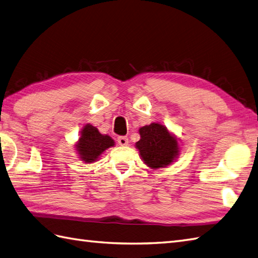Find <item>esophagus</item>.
Here are the masks:
<instances>
[{
  "mask_svg": "<svg viewBox=\"0 0 258 258\" xmlns=\"http://www.w3.org/2000/svg\"><path fill=\"white\" fill-rule=\"evenodd\" d=\"M117 141H118V144H119L120 146H127L128 142H129L128 138H127V137H125V136H120V137H118Z\"/></svg>",
  "mask_w": 258,
  "mask_h": 258,
  "instance_id": "esophagus-1",
  "label": "esophagus"
}]
</instances>
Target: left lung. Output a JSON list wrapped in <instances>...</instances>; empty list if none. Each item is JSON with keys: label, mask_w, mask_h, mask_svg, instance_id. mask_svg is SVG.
Masks as SVG:
<instances>
[{"label": "left lung", "mask_w": 258, "mask_h": 258, "mask_svg": "<svg viewBox=\"0 0 258 258\" xmlns=\"http://www.w3.org/2000/svg\"><path fill=\"white\" fill-rule=\"evenodd\" d=\"M141 139L136 147L144 162L152 169L164 168L179 154V145L168 129L160 123H151L140 128Z\"/></svg>", "instance_id": "8db88e82"}]
</instances>
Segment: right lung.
<instances>
[{
  "mask_svg": "<svg viewBox=\"0 0 258 258\" xmlns=\"http://www.w3.org/2000/svg\"><path fill=\"white\" fill-rule=\"evenodd\" d=\"M114 145L107 135H101L98 129L91 124H86L82 130L81 138L76 145L79 157L85 162H95L106 149Z\"/></svg>",
  "mask_w": 258,
  "mask_h": 258,
  "instance_id": "1",
  "label": "right lung"
}]
</instances>
